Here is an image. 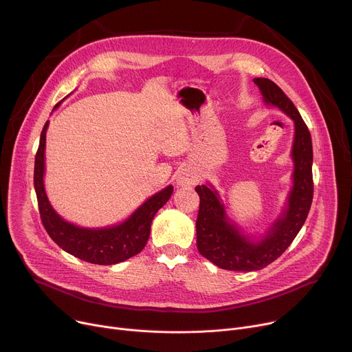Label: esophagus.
<instances>
[{
  "mask_svg": "<svg viewBox=\"0 0 352 352\" xmlns=\"http://www.w3.org/2000/svg\"><path fill=\"white\" fill-rule=\"evenodd\" d=\"M199 181V175L195 170L192 168H184L179 175H178V184L184 186H190L195 185Z\"/></svg>",
  "mask_w": 352,
  "mask_h": 352,
  "instance_id": "34e87169",
  "label": "esophagus"
}]
</instances>
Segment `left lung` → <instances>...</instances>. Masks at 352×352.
<instances>
[{"label":"left lung","instance_id":"1","mask_svg":"<svg viewBox=\"0 0 352 352\" xmlns=\"http://www.w3.org/2000/svg\"><path fill=\"white\" fill-rule=\"evenodd\" d=\"M265 102L289 116L295 122L292 159L295 163L294 186L288 208L262 242H250L227 220L224 206L216 190L197 185L199 213L196 219V245L199 254L216 266L234 272L261 270L280 258L304 226L314 199L312 140L305 121L284 91L270 79L256 78Z\"/></svg>","mask_w":352,"mask_h":352}]
</instances>
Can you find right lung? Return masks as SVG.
I'll use <instances>...</instances> for the list:
<instances>
[{"mask_svg": "<svg viewBox=\"0 0 352 352\" xmlns=\"http://www.w3.org/2000/svg\"><path fill=\"white\" fill-rule=\"evenodd\" d=\"M47 126L48 121L41 131L34 157V189L40 219L47 234L65 252L94 265H116L138 255L148 239L150 224H152L153 217L171 197L173 186L170 185L147 199L125 223L120 226L89 230L67 223L54 212L44 190L43 175Z\"/></svg>", "mask_w": 352, "mask_h": 352, "instance_id": "add662e5", "label": "right lung"}]
</instances>
